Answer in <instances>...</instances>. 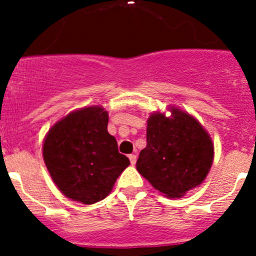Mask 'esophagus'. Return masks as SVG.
<instances>
[{"label": "esophagus", "instance_id": "obj_1", "mask_svg": "<svg viewBox=\"0 0 256 256\" xmlns=\"http://www.w3.org/2000/svg\"><path fill=\"white\" fill-rule=\"evenodd\" d=\"M128 158H130V164H132V165H134V164H136V160H137V156H136L134 154H130V155L128 156Z\"/></svg>", "mask_w": 256, "mask_h": 256}]
</instances>
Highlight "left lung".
Masks as SVG:
<instances>
[{
	"mask_svg": "<svg viewBox=\"0 0 256 256\" xmlns=\"http://www.w3.org/2000/svg\"><path fill=\"white\" fill-rule=\"evenodd\" d=\"M170 116L156 112L148 119V144L137 170L166 198H182L204 182L214 160V144L200 122L180 108Z\"/></svg>",
	"mask_w": 256,
	"mask_h": 256,
	"instance_id": "8db88e82",
	"label": "left lung"
}]
</instances>
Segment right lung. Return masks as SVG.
I'll use <instances>...</instances> for the list:
<instances>
[{"label": "right lung", "instance_id": "1", "mask_svg": "<svg viewBox=\"0 0 256 256\" xmlns=\"http://www.w3.org/2000/svg\"><path fill=\"white\" fill-rule=\"evenodd\" d=\"M108 123L102 106H88L61 118L44 137L42 152L47 170L70 200L84 205L104 200L130 165L108 132Z\"/></svg>", "mask_w": 256, "mask_h": 256}]
</instances>
